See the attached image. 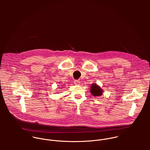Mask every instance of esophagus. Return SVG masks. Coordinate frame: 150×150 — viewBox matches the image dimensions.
Returning <instances> with one entry per match:
<instances>
[{"label":"esophagus","instance_id":"obj_1","mask_svg":"<svg viewBox=\"0 0 150 150\" xmlns=\"http://www.w3.org/2000/svg\"><path fill=\"white\" fill-rule=\"evenodd\" d=\"M74 82L76 85H79L80 84V81L79 80H75Z\"/></svg>","mask_w":150,"mask_h":150}]
</instances>
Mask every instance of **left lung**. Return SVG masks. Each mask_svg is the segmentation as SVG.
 I'll use <instances>...</instances> for the list:
<instances>
[{
  "label": "left lung",
  "mask_w": 150,
  "mask_h": 150,
  "mask_svg": "<svg viewBox=\"0 0 150 150\" xmlns=\"http://www.w3.org/2000/svg\"><path fill=\"white\" fill-rule=\"evenodd\" d=\"M91 93L93 96H99L102 95V89L96 85V84H92L91 86Z\"/></svg>",
  "instance_id": "1"
}]
</instances>
